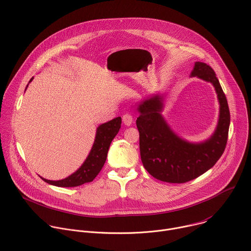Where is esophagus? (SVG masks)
I'll return each instance as SVG.
<instances>
[{"label": "esophagus", "instance_id": "obj_1", "mask_svg": "<svg viewBox=\"0 0 251 251\" xmlns=\"http://www.w3.org/2000/svg\"><path fill=\"white\" fill-rule=\"evenodd\" d=\"M122 120H123V123L126 125V126H131L133 124V117L132 115L126 113L123 115L122 117Z\"/></svg>", "mask_w": 251, "mask_h": 251}]
</instances>
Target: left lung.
Returning a JSON list of instances; mask_svg holds the SVG:
<instances>
[{
  "instance_id": "1",
  "label": "left lung",
  "mask_w": 251,
  "mask_h": 251,
  "mask_svg": "<svg viewBox=\"0 0 251 251\" xmlns=\"http://www.w3.org/2000/svg\"><path fill=\"white\" fill-rule=\"evenodd\" d=\"M191 76L210 82L220 102V118L212 136L201 143H190L178 137L161 115L163 95L156 94L138 106L136 125L140 134L143 166L157 180L183 184L212 168L225 152L230 114L227 100L213 69L197 61Z\"/></svg>"
}]
</instances>
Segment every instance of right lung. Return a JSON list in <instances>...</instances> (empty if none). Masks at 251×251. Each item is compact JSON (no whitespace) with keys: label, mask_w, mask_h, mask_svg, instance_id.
Returning <instances> with one entry per match:
<instances>
[{"label":"right lung","mask_w":251,"mask_h":251,"mask_svg":"<svg viewBox=\"0 0 251 251\" xmlns=\"http://www.w3.org/2000/svg\"><path fill=\"white\" fill-rule=\"evenodd\" d=\"M31 80L32 78L29 82ZM121 117H117L111 121L101 124L97 128L91 151L84 163L75 173L59 181H50L41 176L42 180L50 185L61 188L77 187L85 183L92 182L104 166L111 142L121 128Z\"/></svg>","instance_id":"right-lung-1"}]
</instances>
